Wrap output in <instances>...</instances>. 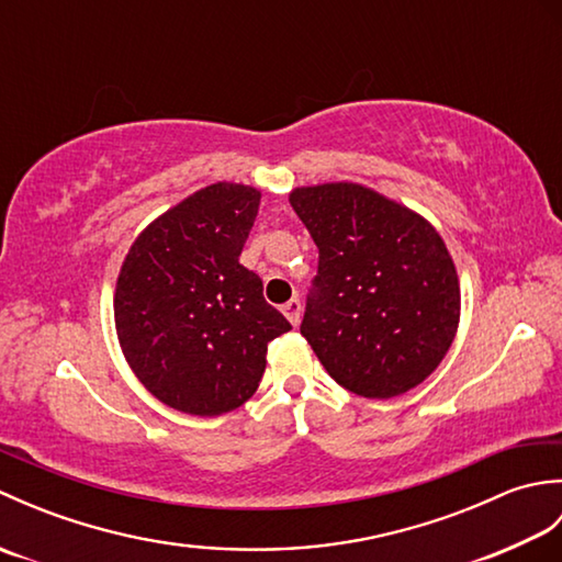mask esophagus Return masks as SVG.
<instances>
[{"instance_id": "34e87169", "label": "esophagus", "mask_w": 562, "mask_h": 562, "mask_svg": "<svg viewBox=\"0 0 562 562\" xmlns=\"http://www.w3.org/2000/svg\"><path fill=\"white\" fill-rule=\"evenodd\" d=\"M282 314L290 318L292 326H300V321H302V302L300 300H290L288 304L282 306Z\"/></svg>"}]
</instances>
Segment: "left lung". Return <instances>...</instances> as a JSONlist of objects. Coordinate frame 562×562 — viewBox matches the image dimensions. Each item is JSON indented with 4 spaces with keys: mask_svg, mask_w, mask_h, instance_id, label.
Wrapping results in <instances>:
<instances>
[{
    "mask_svg": "<svg viewBox=\"0 0 562 562\" xmlns=\"http://www.w3.org/2000/svg\"><path fill=\"white\" fill-rule=\"evenodd\" d=\"M294 212L318 248L302 336L326 372L364 398L415 389L459 326V278L420 214L357 183L296 188Z\"/></svg>",
    "mask_w": 562,
    "mask_h": 562,
    "instance_id": "1",
    "label": "left lung"
}]
</instances>
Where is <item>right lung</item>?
I'll use <instances>...</instances> for the list:
<instances>
[{
  "label": "right lung",
  "instance_id": "add662e5",
  "mask_svg": "<svg viewBox=\"0 0 562 562\" xmlns=\"http://www.w3.org/2000/svg\"><path fill=\"white\" fill-rule=\"evenodd\" d=\"M260 193L214 183L151 222L115 288L125 360L161 403L190 415L244 405L266 372L268 342L292 326L238 262Z\"/></svg>",
  "mask_w": 562,
  "mask_h": 562
}]
</instances>
